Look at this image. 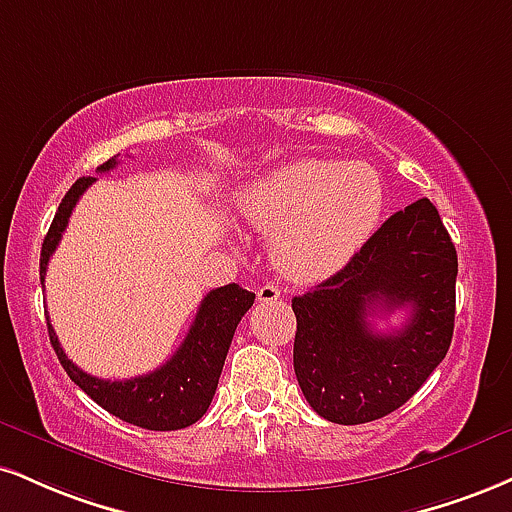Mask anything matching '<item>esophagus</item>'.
<instances>
[{
    "label": "esophagus",
    "mask_w": 512,
    "mask_h": 512,
    "mask_svg": "<svg viewBox=\"0 0 512 512\" xmlns=\"http://www.w3.org/2000/svg\"><path fill=\"white\" fill-rule=\"evenodd\" d=\"M257 300H260V303H274V300H281V288L274 286V283H264V286L257 288Z\"/></svg>",
    "instance_id": "esophagus-1"
}]
</instances>
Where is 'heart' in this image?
<instances>
[{
	"label": "heart",
	"instance_id": "heart-1",
	"mask_svg": "<svg viewBox=\"0 0 512 512\" xmlns=\"http://www.w3.org/2000/svg\"><path fill=\"white\" fill-rule=\"evenodd\" d=\"M384 186L362 162L300 159L240 190L238 217L274 233L272 257L281 274L319 281L343 269L377 229Z\"/></svg>",
	"mask_w": 512,
	"mask_h": 512
}]
</instances>
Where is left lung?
I'll return each instance as SVG.
<instances>
[{"label":"left lung","mask_w":512,"mask_h":512,"mask_svg":"<svg viewBox=\"0 0 512 512\" xmlns=\"http://www.w3.org/2000/svg\"><path fill=\"white\" fill-rule=\"evenodd\" d=\"M458 255L427 197L391 214L341 272L293 298V367L312 410L365 424L408 403L446 357L455 322ZM411 307L389 335L377 311Z\"/></svg>","instance_id":"obj_1"}]
</instances>
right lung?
Returning <instances> with one entry per match:
<instances>
[{
	"instance_id": "1",
	"label": "right lung",
	"mask_w": 512,
	"mask_h": 512,
	"mask_svg": "<svg viewBox=\"0 0 512 512\" xmlns=\"http://www.w3.org/2000/svg\"><path fill=\"white\" fill-rule=\"evenodd\" d=\"M119 164L116 157L104 162L100 174L114 169ZM95 178L83 176L69 188L61 205L54 214L45 243L40 252V281L45 283L47 262L52 252L57 250L61 233H64L69 217L80 200V195L88 190ZM255 303V293L245 291L238 283H229L209 291L202 298L195 322L190 326L188 336L162 367L155 372L140 374V377L109 381L92 377L83 369L73 365L61 348L57 334L47 319L49 343L57 353L61 367L66 369L71 381L80 386L100 408L112 412L119 420L135 424V427L152 429V432H174L186 429L205 415L217 391L221 369H224L226 353H229L231 338L236 334V326L245 312Z\"/></svg>"
}]
</instances>
